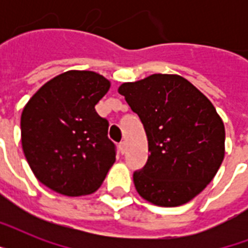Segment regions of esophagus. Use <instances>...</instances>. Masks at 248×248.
Returning <instances> with one entry per match:
<instances>
[{"instance_id":"34e87169","label":"esophagus","mask_w":248,"mask_h":248,"mask_svg":"<svg viewBox=\"0 0 248 248\" xmlns=\"http://www.w3.org/2000/svg\"><path fill=\"white\" fill-rule=\"evenodd\" d=\"M118 148H120V152L124 155V152H126V143L124 141H121L120 145H118Z\"/></svg>"}]
</instances>
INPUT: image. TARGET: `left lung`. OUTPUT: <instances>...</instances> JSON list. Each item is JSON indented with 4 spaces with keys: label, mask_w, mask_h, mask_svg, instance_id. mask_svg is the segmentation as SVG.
<instances>
[{
    "label": "left lung",
    "mask_w": 248,
    "mask_h": 248,
    "mask_svg": "<svg viewBox=\"0 0 248 248\" xmlns=\"http://www.w3.org/2000/svg\"><path fill=\"white\" fill-rule=\"evenodd\" d=\"M118 93L147 132L151 155L134 172L140 197L162 207L192 201L215 177L225 155V128L215 107L177 75L122 83Z\"/></svg>",
    "instance_id": "left-lung-1"
}]
</instances>
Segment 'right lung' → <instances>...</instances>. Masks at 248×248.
<instances>
[{
    "label": "right lung",
    "instance_id": "obj_1",
    "mask_svg": "<svg viewBox=\"0 0 248 248\" xmlns=\"http://www.w3.org/2000/svg\"><path fill=\"white\" fill-rule=\"evenodd\" d=\"M110 82L91 71H68L45 83L25 104L21 147L40 183L63 196L99 189L116 162L108 121L95 105Z\"/></svg>",
    "mask_w": 248,
    "mask_h": 248
}]
</instances>
